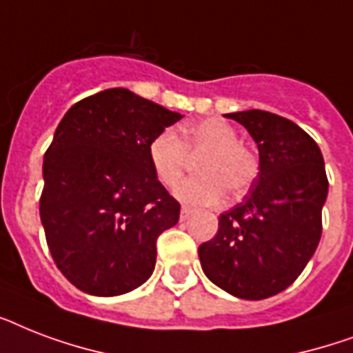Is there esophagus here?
I'll use <instances>...</instances> for the list:
<instances>
[{"instance_id": "34e87169", "label": "esophagus", "mask_w": 353, "mask_h": 353, "mask_svg": "<svg viewBox=\"0 0 353 353\" xmlns=\"http://www.w3.org/2000/svg\"><path fill=\"white\" fill-rule=\"evenodd\" d=\"M194 210L190 209V207H181V214H179V218H181V221L188 220L190 218V214H192Z\"/></svg>"}]
</instances>
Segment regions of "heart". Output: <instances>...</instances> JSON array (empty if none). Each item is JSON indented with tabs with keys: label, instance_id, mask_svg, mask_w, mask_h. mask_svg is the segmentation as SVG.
Segmentation results:
<instances>
[{
	"label": "heart",
	"instance_id": "1",
	"mask_svg": "<svg viewBox=\"0 0 353 353\" xmlns=\"http://www.w3.org/2000/svg\"><path fill=\"white\" fill-rule=\"evenodd\" d=\"M198 161L201 176L183 179L177 198L194 205H214L225 196L247 192L260 172V159L247 144L238 141L231 124L205 119L185 128L183 139L172 130L157 133L148 146V159L155 177L165 187H174L188 165V154H203Z\"/></svg>",
	"mask_w": 353,
	"mask_h": 353
}]
</instances>
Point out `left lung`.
<instances>
[{
    "instance_id": "8db88e82",
    "label": "left lung",
    "mask_w": 353,
    "mask_h": 353,
    "mask_svg": "<svg viewBox=\"0 0 353 353\" xmlns=\"http://www.w3.org/2000/svg\"><path fill=\"white\" fill-rule=\"evenodd\" d=\"M251 133L260 172L245 199L220 214L198 249L203 273L227 293L262 301L290 288L323 234L328 177L317 143L290 119L262 110L227 113Z\"/></svg>"
}]
</instances>
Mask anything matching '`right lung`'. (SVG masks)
Wrapping results in <instances>:
<instances>
[{"instance_id": "right-lung-1", "label": "right lung", "mask_w": 353, "mask_h": 353, "mask_svg": "<svg viewBox=\"0 0 353 353\" xmlns=\"http://www.w3.org/2000/svg\"><path fill=\"white\" fill-rule=\"evenodd\" d=\"M183 115L124 88L69 108L43 155L40 218L51 256L80 291L115 296L155 268L179 203L155 177L152 139Z\"/></svg>"}]
</instances>
